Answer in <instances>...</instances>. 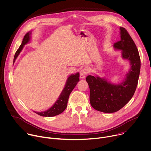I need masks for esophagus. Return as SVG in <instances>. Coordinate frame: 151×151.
<instances>
[{"label": "esophagus", "instance_id": "esophagus-1", "mask_svg": "<svg viewBox=\"0 0 151 151\" xmlns=\"http://www.w3.org/2000/svg\"><path fill=\"white\" fill-rule=\"evenodd\" d=\"M88 71H89V70H88V69L86 67V68H83L80 71V78H81V79L84 78L86 77V75L88 73Z\"/></svg>", "mask_w": 151, "mask_h": 151}]
</instances>
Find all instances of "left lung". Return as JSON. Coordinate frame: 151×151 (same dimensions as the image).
I'll return each mask as SVG.
<instances>
[{"label": "left lung", "mask_w": 151, "mask_h": 151, "mask_svg": "<svg viewBox=\"0 0 151 151\" xmlns=\"http://www.w3.org/2000/svg\"><path fill=\"white\" fill-rule=\"evenodd\" d=\"M121 39L114 47L122 50V56L130 62L131 68L122 83L112 84L99 77L88 76L86 80L90 88V102L97 111L112 113L124 107L134 94L140 70L138 49L126 28L120 27Z\"/></svg>", "instance_id": "obj_1"}]
</instances>
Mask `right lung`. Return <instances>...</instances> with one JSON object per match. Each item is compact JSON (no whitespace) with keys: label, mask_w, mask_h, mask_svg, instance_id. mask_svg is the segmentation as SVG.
Returning a JSON list of instances; mask_svg holds the SVG:
<instances>
[{"label":"right lung","mask_w":151,"mask_h":151,"mask_svg":"<svg viewBox=\"0 0 151 151\" xmlns=\"http://www.w3.org/2000/svg\"><path fill=\"white\" fill-rule=\"evenodd\" d=\"M29 40V33H27L23 39V40L22 42V43L21 46L19 47L18 50H17L14 58V62L15 61V59H17V56L19 54L20 52L22 50L24 45H25L26 43L28 42ZM80 74L79 73H77L75 75H71L68 78V80L67 81L65 86L63 90L62 93L60 95L59 98L56 101V102L53 104V105L47 109V111H45L44 112H35V113L37 114L38 115L43 116H53L55 115H58L60 114H61L67 107V104L68 101L69 99V96L71 92L74 88L76 87L78 82L80 81L79 80Z\"/></svg>","instance_id":"1"}]
</instances>
